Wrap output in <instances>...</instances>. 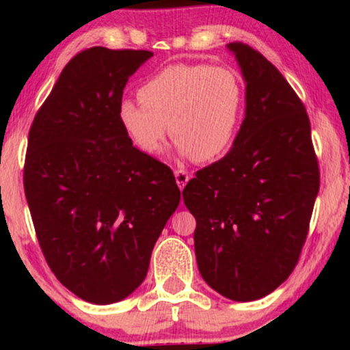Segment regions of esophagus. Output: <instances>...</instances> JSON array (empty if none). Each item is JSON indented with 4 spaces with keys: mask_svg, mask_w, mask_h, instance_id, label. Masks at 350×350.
Segmentation results:
<instances>
[{
    "mask_svg": "<svg viewBox=\"0 0 350 350\" xmlns=\"http://www.w3.org/2000/svg\"><path fill=\"white\" fill-rule=\"evenodd\" d=\"M189 178H191V175L186 170H183V169H176L175 170V180H176V185H178L180 189L185 188Z\"/></svg>",
    "mask_w": 350,
    "mask_h": 350,
    "instance_id": "34e87169",
    "label": "esophagus"
}]
</instances>
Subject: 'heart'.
<instances>
[{"mask_svg":"<svg viewBox=\"0 0 350 350\" xmlns=\"http://www.w3.org/2000/svg\"><path fill=\"white\" fill-rule=\"evenodd\" d=\"M138 100L124 98L118 118L133 146L148 156L164 150L167 133L180 154L199 162L217 159L241 126L245 90L226 66L175 64L138 88Z\"/></svg>","mask_w":350,"mask_h":350,"instance_id":"heart-1","label":"heart"}]
</instances>
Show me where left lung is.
Returning <instances> with one entry per match:
<instances>
[{"mask_svg": "<svg viewBox=\"0 0 350 350\" xmlns=\"http://www.w3.org/2000/svg\"><path fill=\"white\" fill-rule=\"evenodd\" d=\"M247 81V111L232 150L196 172L183 200L196 218L199 272L219 295H269L298 265L320 188L304 103L265 55L229 44Z\"/></svg>", "mask_w": 350, "mask_h": 350, "instance_id": "obj_1", "label": "left lung"}]
</instances>
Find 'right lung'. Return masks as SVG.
Here are the masks:
<instances>
[{"mask_svg": "<svg viewBox=\"0 0 350 350\" xmlns=\"http://www.w3.org/2000/svg\"><path fill=\"white\" fill-rule=\"evenodd\" d=\"M150 51L90 47L62 71L33 119L23 189L51 271L81 299L111 304L145 280L180 204L169 165L137 150L118 118Z\"/></svg>", "mask_w": 350, "mask_h": 350, "instance_id": "right-lung-1", "label": "right lung"}]
</instances>
